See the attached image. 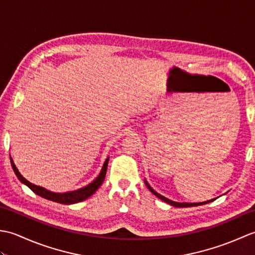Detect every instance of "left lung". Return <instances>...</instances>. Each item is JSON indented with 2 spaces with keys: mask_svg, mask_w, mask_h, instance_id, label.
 Returning <instances> with one entry per match:
<instances>
[{
  "mask_svg": "<svg viewBox=\"0 0 255 255\" xmlns=\"http://www.w3.org/2000/svg\"><path fill=\"white\" fill-rule=\"evenodd\" d=\"M144 183H145V185H147V187L149 188V191H150L151 193H152V194H154L156 197L160 198L161 200H163V202L167 203V204L171 205V206H174V207H180V208H183V207H194V206H200V205L208 204V203L213 202V200H215V199H216V198H214V199L206 200V202H202V203H178V202H174V200H171V199H169V198H166V197H164V196H162L161 194H159L158 192H155L154 189L149 185V183H148L147 181H145V180H144Z\"/></svg>",
  "mask_w": 255,
  "mask_h": 255,
  "instance_id": "1",
  "label": "left lung"
}]
</instances>
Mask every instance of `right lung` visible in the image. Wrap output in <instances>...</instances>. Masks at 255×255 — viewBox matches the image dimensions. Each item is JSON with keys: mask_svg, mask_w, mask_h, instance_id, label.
Segmentation results:
<instances>
[{"mask_svg": "<svg viewBox=\"0 0 255 255\" xmlns=\"http://www.w3.org/2000/svg\"><path fill=\"white\" fill-rule=\"evenodd\" d=\"M10 164H12L13 167V171L15 173V175L17 176L18 180L25 184L26 186H28L32 192L35 194L39 195L40 197H44L46 199H49L52 200V202H56L59 204H63V205H71V204H77L79 202H82V200L88 199L90 196H92L99 187L102 185L103 181H104L105 175H106V171H107V164H108V160L110 158H107L104 162V164L102 166V170L100 172V174L96 176L95 180L92 181L89 185H86L84 187H81L79 189H75V191L72 192H66V193H55V192H51V191H48L45 187H41V186H38L35 185V184L30 183L29 181H27L26 178L20 174L19 171L17 170V167L14 164V161L13 159L10 158Z\"/></svg>", "mask_w": 255, "mask_h": 255, "instance_id": "obj_1", "label": "right lung"}]
</instances>
